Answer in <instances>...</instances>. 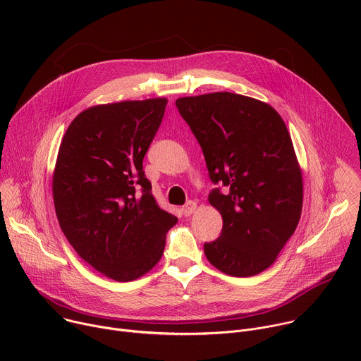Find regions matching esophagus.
Segmentation results:
<instances>
[{
  "instance_id": "obj_1",
  "label": "esophagus",
  "mask_w": 361,
  "mask_h": 361,
  "mask_svg": "<svg viewBox=\"0 0 361 361\" xmlns=\"http://www.w3.org/2000/svg\"><path fill=\"white\" fill-rule=\"evenodd\" d=\"M195 209H197V204L194 201H188L185 205H183L181 213H183L184 217H188L195 212Z\"/></svg>"
}]
</instances>
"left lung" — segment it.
<instances>
[{"mask_svg": "<svg viewBox=\"0 0 361 361\" xmlns=\"http://www.w3.org/2000/svg\"><path fill=\"white\" fill-rule=\"evenodd\" d=\"M180 116L197 138L214 184L209 201L223 217L209 262L234 277L270 267L301 214L302 180L291 137L266 102L233 92L183 97Z\"/></svg>", "mask_w": 361, "mask_h": 361, "instance_id": "left-lung-1", "label": "left lung"}]
</instances>
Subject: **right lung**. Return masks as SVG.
<instances>
[{
    "mask_svg": "<svg viewBox=\"0 0 361 361\" xmlns=\"http://www.w3.org/2000/svg\"><path fill=\"white\" fill-rule=\"evenodd\" d=\"M166 106V98H151L91 107L60 145L53 180L60 227L84 262L117 281L156 266L177 223L159 207L142 170Z\"/></svg>",
    "mask_w": 361,
    "mask_h": 361,
    "instance_id": "1",
    "label": "right lung"
}]
</instances>
